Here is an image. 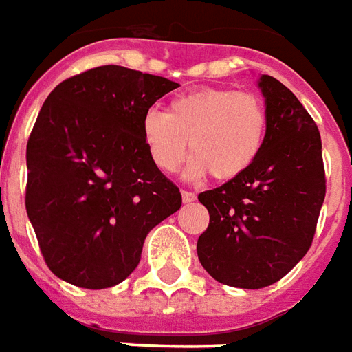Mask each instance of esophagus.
Listing matches in <instances>:
<instances>
[{
	"label": "esophagus",
	"mask_w": 352,
	"mask_h": 352,
	"mask_svg": "<svg viewBox=\"0 0 352 352\" xmlns=\"http://www.w3.org/2000/svg\"><path fill=\"white\" fill-rule=\"evenodd\" d=\"M182 201H184V203H194L195 194L194 192H186V190H182Z\"/></svg>",
	"instance_id": "1"
}]
</instances>
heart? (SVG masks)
Segmentation results:
<instances>
[{
  "mask_svg": "<svg viewBox=\"0 0 352 352\" xmlns=\"http://www.w3.org/2000/svg\"><path fill=\"white\" fill-rule=\"evenodd\" d=\"M267 131L264 101L232 88H199L171 99L168 112L149 109L142 118V138L153 164L164 173L181 168L188 155V179L208 173L230 181L258 158Z\"/></svg>",
  "mask_w": 352,
  "mask_h": 352,
  "instance_id": "1",
  "label": "heart"
}]
</instances>
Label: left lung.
<instances>
[{"label": "left lung", "instance_id": "8db88e82", "mask_svg": "<svg viewBox=\"0 0 352 352\" xmlns=\"http://www.w3.org/2000/svg\"><path fill=\"white\" fill-rule=\"evenodd\" d=\"M267 131L245 173L199 194L210 214L197 240L201 265L218 283L243 289L277 283L312 245L325 201L321 136L294 92L260 75Z\"/></svg>", "mask_w": 352, "mask_h": 352}]
</instances>
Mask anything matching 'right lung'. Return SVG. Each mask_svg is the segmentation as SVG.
Instances as JSON below:
<instances>
[{"label": "right lung", "mask_w": 352, "mask_h": 352, "mask_svg": "<svg viewBox=\"0 0 352 352\" xmlns=\"http://www.w3.org/2000/svg\"><path fill=\"white\" fill-rule=\"evenodd\" d=\"M179 87L123 66L63 80L27 142L25 208L51 272L88 289L134 272L153 227L181 208V192L153 164L142 118Z\"/></svg>", "instance_id": "add662e5"}]
</instances>
